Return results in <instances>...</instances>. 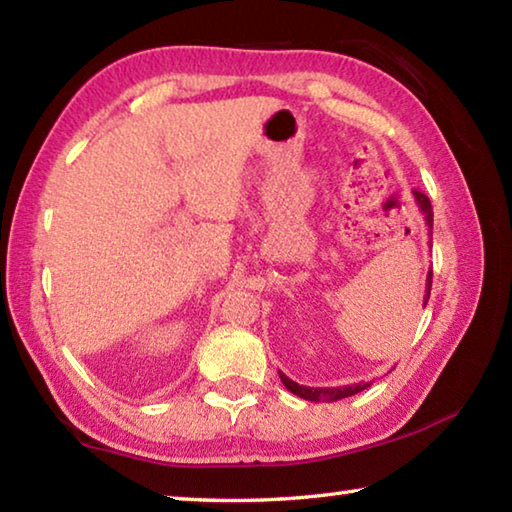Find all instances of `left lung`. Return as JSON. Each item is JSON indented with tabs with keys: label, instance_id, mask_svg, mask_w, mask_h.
<instances>
[{
	"label": "left lung",
	"instance_id": "obj_1",
	"mask_svg": "<svg viewBox=\"0 0 512 512\" xmlns=\"http://www.w3.org/2000/svg\"><path fill=\"white\" fill-rule=\"evenodd\" d=\"M413 196H415V203H418V207H420V212L424 214V223H427L429 237H431V232H433V210H431V201H429V198L424 196L422 192H413ZM431 275H433V273L429 271V275H427V291H424L422 307H427L429 296H431ZM280 379H282V384L287 386V391H291L293 395L302 397V400H307V402H336V400H343V397H352V395H357V393H361V391H366V388L370 386V384H366V381H359V384H350V386L314 388V386L296 384V381L289 379L287 375H284V372H280Z\"/></svg>",
	"mask_w": 512,
	"mask_h": 512
}]
</instances>
